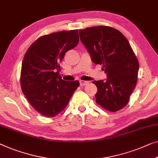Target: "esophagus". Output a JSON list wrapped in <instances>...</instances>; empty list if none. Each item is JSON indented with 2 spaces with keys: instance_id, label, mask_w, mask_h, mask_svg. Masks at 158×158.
I'll return each instance as SVG.
<instances>
[{
  "instance_id": "34e87169",
  "label": "esophagus",
  "mask_w": 158,
  "mask_h": 158,
  "mask_svg": "<svg viewBox=\"0 0 158 158\" xmlns=\"http://www.w3.org/2000/svg\"><path fill=\"white\" fill-rule=\"evenodd\" d=\"M87 84H88V81H80V85H81V86L86 85Z\"/></svg>"
}]
</instances>
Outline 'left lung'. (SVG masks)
I'll list each match as a JSON object with an SVG mask.
<instances>
[{
  "mask_svg": "<svg viewBox=\"0 0 158 158\" xmlns=\"http://www.w3.org/2000/svg\"><path fill=\"white\" fill-rule=\"evenodd\" d=\"M80 38L95 64L102 65L107 78L94 81L98 88L96 102L115 112L129 102L136 85L139 63L127 38L108 26L80 30Z\"/></svg>",
  "mask_w": 158,
  "mask_h": 158,
  "instance_id": "1",
  "label": "left lung"
}]
</instances>
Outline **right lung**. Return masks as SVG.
<instances>
[{
    "label": "right lung",
    "mask_w": 158,
    "mask_h": 158,
    "mask_svg": "<svg viewBox=\"0 0 158 158\" xmlns=\"http://www.w3.org/2000/svg\"><path fill=\"white\" fill-rule=\"evenodd\" d=\"M79 42L77 30L43 35L32 44L22 63L20 85L29 103L42 115L54 117L67 106L78 81H63L58 75L65 52Z\"/></svg>",
    "instance_id": "add662e5"
}]
</instances>
